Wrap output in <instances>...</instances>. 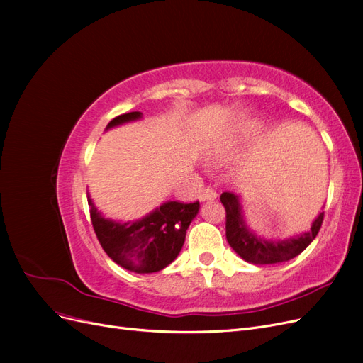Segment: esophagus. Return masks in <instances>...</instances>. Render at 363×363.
I'll list each match as a JSON object with an SVG mask.
<instances>
[{"label": "esophagus", "instance_id": "34e87169", "mask_svg": "<svg viewBox=\"0 0 363 363\" xmlns=\"http://www.w3.org/2000/svg\"><path fill=\"white\" fill-rule=\"evenodd\" d=\"M218 196L216 191L213 188H204L200 194V200L201 201H206V200H215Z\"/></svg>", "mask_w": 363, "mask_h": 363}]
</instances>
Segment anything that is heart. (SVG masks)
<instances>
[{"label":"heart","mask_w":363,"mask_h":363,"mask_svg":"<svg viewBox=\"0 0 363 363\" xmlns=\"http://www.w3.org/2000/svg\"><path fill=\"white\" fill-rule=\"evenodd\" d=\"M221 156H223V151H218V155H216V159H221Z\"/></svg>","instance_id":"heart-1"}]
</instances>
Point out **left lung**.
I'll return each mask as SVG.
<instances>
[{
  "instance_id": "left-lung-1",
  "label": "left lung",
  "mask_w": 363,
  "mask_h": 363,
  "mask_svg": "<svg viewBox=\"0 0 363 363\" xmlns=\"http://www.w3.org/2000/svg\"><path fill=\"white\" fill-rule=\"evenodd\" d=\"M221 203L225 208V236L230 247L244 260L255 265H271V263L288 262L303 252L312 240L324 221V212L318 216L309 232L286 240H265L250 232L244 216L240 213L239 199L232 192L221 194Z\"/></svg>"
}]
</instances>
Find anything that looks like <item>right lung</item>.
<instances>
[{"label": "right lung", "mask_w": 363, "mask_h": 363, "mask_svg": "<svg viewBox=\"0 0 363 363\" xmlns=\"http://www.w3.org/2000/svg\"><path fill=\"white\" fill-rule=\"evenodd\" d=\"M130 112L113 118L107 128L140 118ZM91 221L103 250L115 263L138 274L157 272L179 256L186 230L199 213L200 203L168 201L135 223H115L96 211L87 196Z\"/></svg>", "instance_id": "right-lung-1"}]
</instances>
